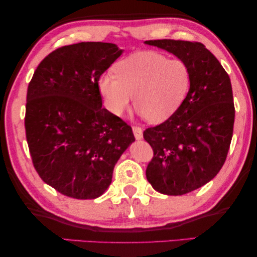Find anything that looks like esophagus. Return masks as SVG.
Wrapping results in <instances>:
<instances>
[{
    "label": "esophagus",
    "mask_w": 257,
    "mask_h": 257,
    "mask_svg": "<svg viewBox=\"0 0 257 257\" xmlns=\"http://www.w3.org/2000/svg\"><path fill=\"white\" fill-rule=\"evenodd\" d=\"M132 130H133V135H135V138L137 140L143 139V130L142 128L138 127V126H133Z\"/></svg>",
    "instance_id": "34e87169"
}]
</instances>
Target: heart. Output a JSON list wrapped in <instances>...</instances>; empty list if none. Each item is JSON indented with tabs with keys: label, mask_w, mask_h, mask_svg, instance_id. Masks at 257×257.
Returning a JSON list of instances; mask_svg holds the SVG:
<instances>
[{
	"label": "heart",
	"mask_w": 257,
	"mask_h": 257,
	"mask_svg": "<svg viewBox=\"0 0 257 257\" xmlns=\"http://www.w3.org/2000/svg\"><path fill=\"white\" fill-rule=\"evenodd\" d=\"M115 73H104L98 80L105 107L120 117L135 96V106L153 124L167 120L181 107L192 83L187 63L154 51L128 56L115 65Z\"/></svg>",
	"instance_id": "heart-1"
}]
</instances>
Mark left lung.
<instances>
[{"label": "left lung", "mask_w": 257, "mask_h": 257, "mask_svg": "<svg viewBox=\"0 0 257 257\" xmlns=\"http://www.w3.org/2000/svg\"><path fill=\"white\" fill-rule=\"evenodd\" d=\"M145 44L177 56L192 72L181 107L163 124L144 131L154 153L146 168L147 180L161 194L182 195L209 182L226 161L235 118L230 79L215 56L198 42L156 40Z\"/></svg>", "instance_id": "1"}]
</instances>
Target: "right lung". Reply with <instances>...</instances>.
Instances as JSON below:
<instances>
[{"label":"right lung","mask_w":257,"mask_h":257,"mask_svg":"<svg viewBox=\"0 0 257 257\" xmlns=\"http://www.w3.org/2000/svg\"><path fill=\"white\" fill-rule=\"evenodd\" d=\"M122 54L113 43L80 42L52 51L27 92L26 135L35 170L63 195L96 199L135 142L131 126L101 107L100 76Z\"/></svg>","instance_id":"add662e5"}]
</instances>
